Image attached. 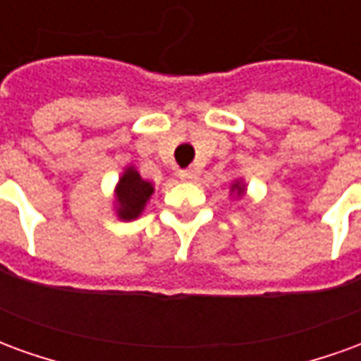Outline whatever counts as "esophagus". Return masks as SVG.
I'll return each mask as SVG.
<instances>
[{"label":"esophagus","instance_id":"obj_1","mask_svg":"<svg viewBox=\"0 0 361 361\" xmlns=\"http://www.w3.org/2000/svg\"><path fill=\"white\" fill-rule=\"evenodd\" d=\"M178 176H180V180H183V181H193L197 178V172L189 168V170H180V173H178Z\"/></svg>","mask_w":361,"mask_h":361}]
</instances>
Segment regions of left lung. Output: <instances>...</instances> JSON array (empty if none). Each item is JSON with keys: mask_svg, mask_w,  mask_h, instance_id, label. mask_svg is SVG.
Listing matches in <instances>:
<instances>
[{"mask_svg": "<svg viewBox=\"0 0 361 361\" xmlns=\"http://www.w3.org/2000/svg\"><path fill=\"white\" fill-rule=\"evenodd\" d=\"M245 189H247V185H245V181H243V180H235L234 183H232V188H230V193L240 199V197L245 195Z\"/></svg>", "mask_w": 361, "mask_h": 361, "instance_id": "1", "label": "left lung"}]
</instances>
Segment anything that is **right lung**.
Listing matches in <instances>:
<instances>
[{"label":"right lung","mask_w":361,"mask_h":361,"mask_svg":"<svg viewBox=\"0 0 361 361\" xmlns=\"http://www.w3.org/2000/svg\"><path fill=\"white\" fill-rule=\"evenodd\" d=\"M154 193V185L145 181L135 166H127L114 189V207L119 220L139 219Z\"/></svg>","instance_id":"1"}]
</instances>
